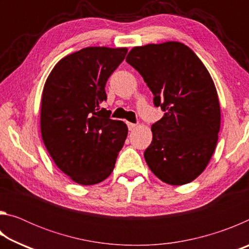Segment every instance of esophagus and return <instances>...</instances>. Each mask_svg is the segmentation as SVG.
<instances>
[{
  "label": "esophagus",
  "mask_w": 249,
  "mask_h": 249,
  "mask_svg": "<svg viewBox=\"0 0 249 249\" xmlns=\"http://www.w3.org/2000/svg\"><path fill=\"white\" fill-rule=\"evenodd\" d=\"M127 126H128V129L129 130H133L137 127V124H134V123H128L127 122Z\"/></svg>",
  "instance_id": "1"
}]
</instances>
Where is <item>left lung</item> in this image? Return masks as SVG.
Returning <instances> with one entry per match:
<instances>
[{"instance_id": "left-lung-1", "label": "left lung", "mask_w": 249, "mask_h": 249, "mask_svg": "<svg viewBox=\"0 0 249 249\" xmlns=\"http://www.w3.org/2000/svg\"><path fill=\"white\" fill-rule=\"evenodd\" d=\"M126 61L144 78L155 107L165 112L151 125L147 165L168 184L191 182L208 166L221 127L220 102L208 69L178 41L134 47Z\"/></svg>"}]
</instances>
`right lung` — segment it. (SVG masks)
Listing matches in <instances>:
<instances>
[{
	"mask_svg": "<svg viewBox=\"0 0 249 249\" xmlns=\"http://www.w3.org/2000/svg\"><path fill=\"white\" fill-rule=\"evenodd\" d=\"M127 48L87 47L62 58L46 80L40 109L44 144L57 167L82 185L114 169L127 126L101 107L105 84Z\"/></svg>",
	"mask_w": 249,
	"mask_h": 249,
	"instance_id": "1",
	"label": "right lung"
}]
</instances>
